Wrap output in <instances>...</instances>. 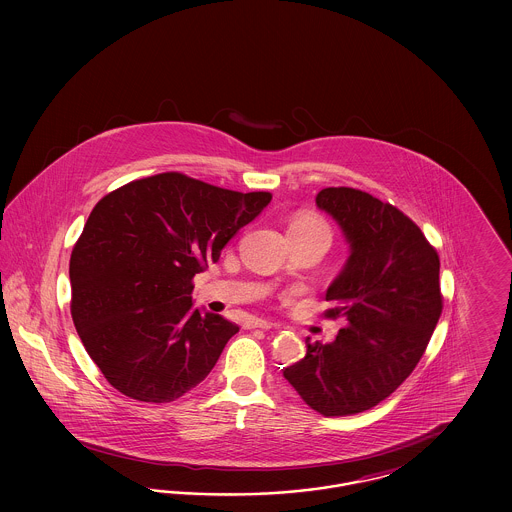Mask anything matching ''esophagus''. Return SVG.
I'll return each instance as SVG.
<instances>
[{
    "label": "esophagus",
    "mask_w": 512,
    "mask_h": 512,
    "mask_svg": "<svg viewBox=\"0 0 512 512\" xmlns=\"http://www.w3.org/2000/svg\"><path fill=\"white\" fill-rule=\"evenodd\" d=\"M245 326H247V328H261V330H270V328H276L278 324H274V322H268V320H263V318H253V320H249Z\"/></svg>",
    "instance_id": "1"
}]
</instances>
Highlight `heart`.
<instances>
[{
    "label": "heart",
    "instance_id": "obj_1",
    "mask_svg": "<svg viewBox=\"0 0 512 512\" xmlns=\"http://www.w3.org/2000/svg\"><path fill=\"white\" fill-rule=\"evenodd\" d=\"M290 230H301V232H322L326 236H330V230L326 226V222L318 219L315 215H299L297 219L290 224Z\"/></svg>",
    "mask_w": 512,
    "mask_h": 512
}]
</instances>
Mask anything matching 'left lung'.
Returning <instances> with one entry per match:
<instances>
[{"label": "left lung", "instance_id": "obj_1", "mask_svg": "<svg viewBox=\"0 0 512 512\" xmlns=\"http://www.w3.org/2000/svg\"><path fill=\"white\" fill-rule=\"evenodd\" d=\"M317 207L351 249L324 313L347 326L332 343L307 338L284 378L317 413L347 416L390 397L422 359L443 309L439 257L413 220L366 192L324 188Z\"/></svg>", "mask_w": 512, "mask_h": 512}]
</instances>
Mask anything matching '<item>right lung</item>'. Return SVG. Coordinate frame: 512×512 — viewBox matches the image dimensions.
Segmentation results:
<instances>
[{
	"instance_id": "right-lung-1",
	"label": "right lung",
	"mask_w": 512,
	"mask_h": 512,
	"mask_svg": "<svg viewBox=\"0 0 512 512\" xmlns=\"http://www.w3.org/2000/svg\"><path fill=\"white\" fill-rule=\"evenodd\" d=\"M270 199L182 172L134 180L99 199L71 255V315L115 390L171 403L205 380L240 328L194 309L192 280Z\"/></svg>"
}]
</instances>
